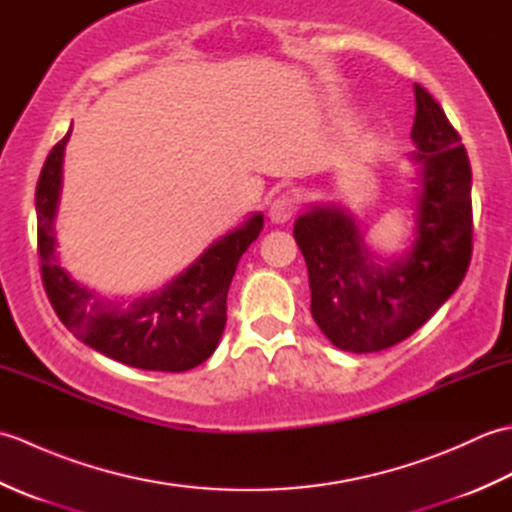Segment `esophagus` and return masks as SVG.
Masks as SVG:
<instances>
[{"label":"esophagus","mask_w":512,"mask_h":512,"mask_svg":"<svg viewBox=\"0 0 512 512\" xmlns=\"http://www.w3.org/2000/svg\"><path fill=\"white\" fill-rule=\"evenodd\" d=\"M297 209V202L292 195H279L273 202H270V209H268V217L273 220L275 224H284L288 222L292 213Z\"/></svg>","instance_id":"obj_1"}]
</instances>
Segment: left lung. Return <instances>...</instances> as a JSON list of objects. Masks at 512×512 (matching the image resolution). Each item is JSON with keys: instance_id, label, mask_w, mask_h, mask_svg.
<instances>
[{"instance_id": "1", "label": "left lung", "mask_w": 512, "mask_h": 512, "mask_svg": "<svg viewBox=\"0 0 512 512\" xmlns=\"http://www.w3.org/2000/svg\"><path fill=\"white\" fill-rule=\"evenodd\" d=\"M413 94L411 244L378 255L352 211L334 202L310 204L292 231L308 266L312 317L345 352H380L405 341L458 290L471 262L469 156L433 96L418 83Z\"/></svg>"}]
</instances>
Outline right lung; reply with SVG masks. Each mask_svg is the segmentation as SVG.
I'll list each match as a JSON object with an SVG mask.
<instances>
[{
    "label": "right lung",
    "mask_w": 512,
    "mask_h": 512,
    "mask_svg": "<svg viewBox=\"0 0 512 512\" xmlns=\"http://www.w3.org/2000/svg\"><path fill=\"white\" fill-rule=\"evenodd\" d=\"M70 132L50 151L35 193L41 277L54 312L76 339L129 367L187 372L202 365L222 339L228 286L239 257L262 231L264 213H250L242 224L217 237L162 288L129 301L107 299L76 281L57 257L54 222Z\"/></svg>",
    "instance_id": "1"
}]
</instances>
